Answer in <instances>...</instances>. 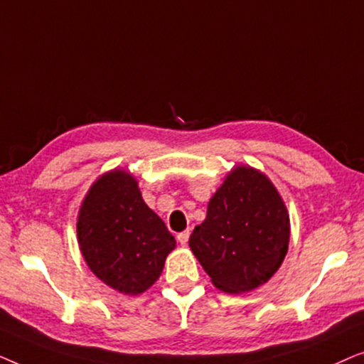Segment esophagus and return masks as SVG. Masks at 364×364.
<instances>
[{
	"label": "esophagus",
	"mask_w": 364,
	"mask_h": 364,
	"mask_svg": "<svg viewBox=\"0 0 364 364\" xmlns=\"http://www.w3.org/2000/svg\"><path fill=\"white\" fill-rule=\"evenodd\" d=\"M188 237H191V232H188V230H183L181 233H177V240L181 242V245H187Z\"/></svg>",
	"instance_id": "1"
}]
</instances>
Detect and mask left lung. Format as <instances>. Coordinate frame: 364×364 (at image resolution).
I'll return each mask as SVG.
<instances>
[{"mask_svg":"<svg viewBox=\"0 0 364 364\" xmlns=\"http://www.w3.org/2000/svg\"><path fill=\"white\" fill-rule=\"evenodd\" d=\"M290 240L285 203L268 178L237 167L210 198L188 245L218 290L243 293L280 268Z\"/></svg>","mask_w":364,"mask_h":364,"instance_id":"obj_1","label":"left lung"}]
</instances>
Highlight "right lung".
<instances>
[{
	"mask_svg": "<svg viewBox=\"0 0 364 364\" xmlns=\"http://www.w3.org/2000/svg\"><path fill=\"white\" fill-rule=\"evenodd\" d=\"M77 240L94 275L126 295L146 291L176 247L166 223L124 171L106 173L87 192L77 217Z\"/></svg>",
	"mask_w": 364,
	"mask_h": 364,
	"instance_id": "obj_1",
	"label": "right lung"
}]
</instances>
